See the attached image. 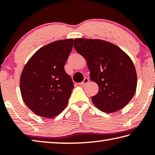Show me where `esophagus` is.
I'll list each match as a JSON object with an SVG mask.
<instances>
[{"instance_id": "34e87169", "label": "esophagus", "mask_w": 155, "mask_h": 155, "mask_svg": "<svg viewBox=\"0 0 155 155\" xmlns=\"http://www.w3.org/2000/svg\"><path fill=\"white\" fill-rule=\"evenodd\" d=\"M89 81H90V80H89L88 78H85L82 82L79 83V85H85V84H87L89 82Z\"/></svg>"}]
</instances>
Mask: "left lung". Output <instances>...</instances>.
I'll return each mask as SVG.
<instances>
[{
	"label": "left lung",
	"instance_id": "1",
	"mask_svg": "<svg viewBox=\"0 0 155 155\" xmlns=\"http://www.w3.org/2000/svg\"><path fill=\"white\" fill-rule=\"evenodd\" d=\"M74 43L87 61L90 79L98 85V92L91 97L94 105L108 114L122 109L137 88V72L130 57L107 41L77 38Z\"/></svg>",
	"mask_w": 155,
	"mask_h": 155
}]
</instances>
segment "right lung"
Masks as SVG:
<instances>
[{
	"label": "right lung",
	"mask_w": 155,
	"mask_h": 155,
	"mask_svg": "<svg viewBox=\"0 0 155 155\" xmlns=\"http://www.w3.org/2000/svg\"><path fill=\"white\" fill-rule=\"evenodd\" d=\"M72 48V39L53 41L37 51L23 68L21 95L39 116L54 117L67 106L74 84L64 65Z\"/></svg>",
	"instance_id": "add662e5"
}]
</instances>
